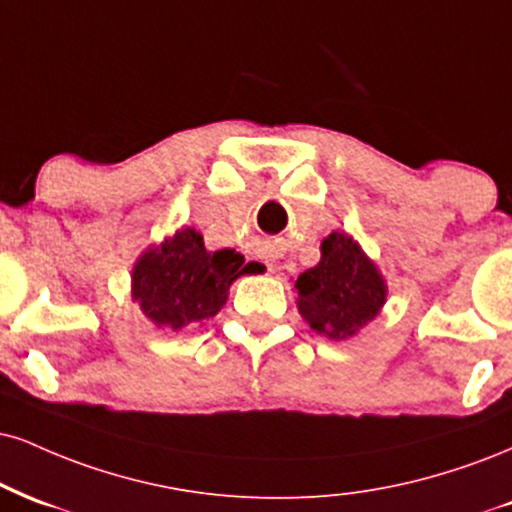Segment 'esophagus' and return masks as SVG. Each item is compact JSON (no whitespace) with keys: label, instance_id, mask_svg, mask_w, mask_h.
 <instances>
[{"label":"esophagus","instance_id":"esophagus-1","mask_svg":"<svg viewBox=\"0 0 512 512\" xmlns=\"http://www.w3.org/2000/svg\"><path fill=\"white\" fill-rule=\"evenodd\" d=\"M264 264H267V267H269V269H272V267H274V264H272V262H269V260H264Z\"/></svg>","mask_w":512,"mask_h":512}]
</instances>
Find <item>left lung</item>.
<instances>
[{
	"label": "left lung",
	"mask_w": 512,
	"mask_h": 512,
	"mask_svg": "<svg viewBox=\"0 0 512 512\" xmlns=\"http://www.w3.org/2000/svg\"><path fill=\"white\" fill-rule=\"evenodd\" d=\"M298 310L305 322L336 341L353 336L379 315L386 286L377 267L346 233H331L322 243V262L295 281Z\"/></svg>",
	"instance_id": "8db88e82"
}]
</instances>
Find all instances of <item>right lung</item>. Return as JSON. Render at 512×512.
I'll list each match as a JSON object with an SVG mask.
<instances>
[{
  "mask_svg": "<svg viewBox=\"0 0 512 512\" xmlns=\"http://www.w3.org/2000/svg\"><path fill=\"white\" fill-rule=\"evenodd\" d=\"M248 269L240 252H209L200 233L181 229L135 264L133 300L157 326L181 331L217 315L231 283Z\"/></svg>",
  "mask_w": 512,
  "mask_h": 512,
  "instance_id": "1",
  "label": "right lung"
}]
</instances>
